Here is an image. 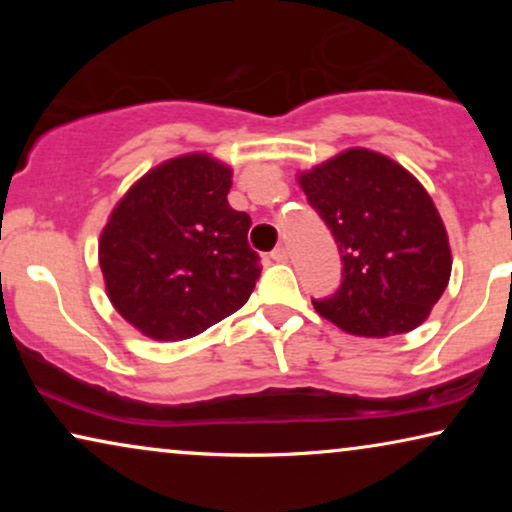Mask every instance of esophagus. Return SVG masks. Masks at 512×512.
Here are the masks:
<instances>
[{
  "label": "esophagus",
  "instance_id": "obj_1",
  "mask_svg": "<svg viewBox=\"0 0 512 512\" xmlns=\"http://www.w3.org/2000/svg\"><path fill=\"white\" fill-rule=\"evenodd\" d=\"M270 258H272V261H277V263H284L286 258H289V251H286L284 247H277V249L270 254Z\"/></svg>",
  "mask_w": 512,
  "mask_h": 512
}]
</instances>
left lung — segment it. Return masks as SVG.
<instances>
[{
    "label": "left lung",
    "mask_w": 512,
    "mask_h": 512,
    "mask_svg": "<svg viewBox=\"0 0 512 512\" xmlns=\"http://www.w3.org/2000/svg\"><path fill=\"white\" fill-rule=\"evenodd\" d=\"M342 254V284L312 300L321 317L359 338L422 326L447 289L445 223L415 174L384 153L354 146L296 174Z\"/></svg>",
    "instance_id": "1"
}]
</instances>
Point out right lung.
I'll list each match as a JSON object with an SVG mask.
<instances>
[{
    "instance_id": "right-lung-1",
    "label": "right lung",
    "mask_w": 512,
    "mask_h": 512,
    "mask_svg": "<svg viewBox=\"0 0 512 512\" xmlns=\"http://www.w3.org/2000/svg\"><path fill=\"white\" fill-rule=\"evenodd\" d=\"M233 170L205 151L142 174L97 242L114 310L151 340L200 335L240 310L261 275L251 219L228 205Z\"/></svg>"
}]
</instances>
